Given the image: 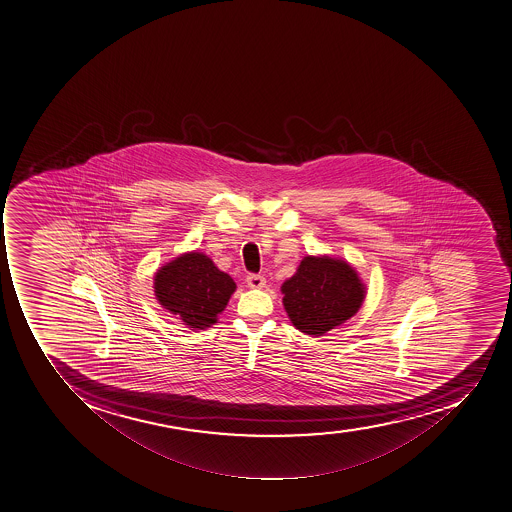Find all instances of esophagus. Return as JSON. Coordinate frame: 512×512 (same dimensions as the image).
<instances>
[{
  "instance_id": "1",
  "label": "esophagus",
  "mask_w": 512,
  "mask_h": 512,
  "mask_svg": "<svg viewBox=\"0 0 512 512\" xmlns=\"http://www.w3.org/2000/svg\"><path fill=\"white\" fill-rule=\"evenodd\" d=\"M245 281H247V286L252 289H262L267 284V279L263 278L262 275H249Z\"/></svg>"
}]
</instances>
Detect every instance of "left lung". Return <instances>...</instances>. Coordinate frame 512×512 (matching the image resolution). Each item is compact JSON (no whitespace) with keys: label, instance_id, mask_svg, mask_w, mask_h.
Listing matches in <instances>:
<instances>
[{"label":"left lung","instance_id":"left-lung-1","mask_svg":"<svg viewBox=\"0 0 512 512\" xmlns=\"http://www.w3.org/2000/svg\"><path fill=\"white\" fill-rule=\"evenodd\" d=\"M281 292L292 325L302 333L321 336L359 312L367 286L343 258L307 255Z\"/></svg>","mask_w":512,"mask_h":512}]
</instances>
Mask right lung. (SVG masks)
<instances>
[{
  "instance_id": "add662e5",
  "label": "right lung",
  "mask_w": 512,
  "mask_h": 512,
  "mask_svg": "<svg viewBox=\"0 0 512 512\" xmlns=\"http://www.w3.org/2000/svg\"><path fill=\"white\" fill-rule=\"evenodd\" d=\"M158 304L191 330L215 325L236 291L234 279L202 252H186L158 268L153 278Z\"/></svg>"
}]
</instances>
